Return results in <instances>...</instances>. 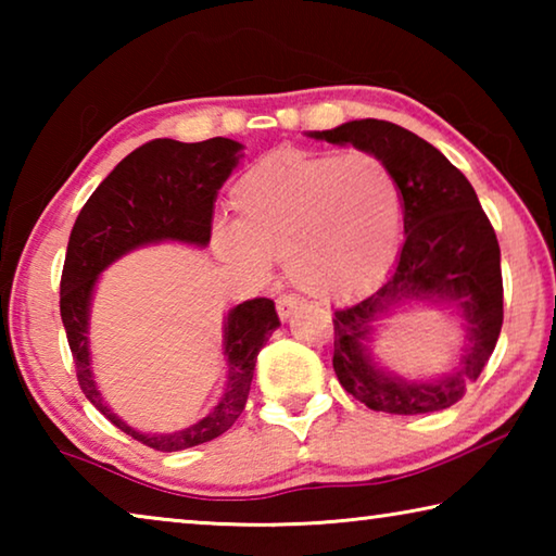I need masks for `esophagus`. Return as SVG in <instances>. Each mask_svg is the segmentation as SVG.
I'll list each match as a JSON object with an SVG mask.
<instances>
[{
    "mask_svg": "<svg viewBox=\"0 0 556 556\" xmlns=\"http://www.w3.org/2000/svg\"><path fill=\"white\" fill-rule=\"evenodd\" d=\"M301 306V299L294 296V294H281L277 299V314L281 321H287V318L296 312V308Z\"/></svg>",
    "mask_w": 556,
    "mask_h": 556,
    "instance_id": "1",
    "label": "esophagus"
}]
</instances>
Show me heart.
<instances>
[{
	"label": "heart",
	"instance_id": "1",
	"mask_svg": "<svg viewBox=\"0 0 556 556\" xmlns=\"http://www.w3.org/2000/svg\"><path fill=\"white\" fill-rule=\"evenodd\" d=\"M235 223H218L223 260L262 275L285 260L287 275L316 299H348L370 289L397 252L402 193L378 154L341 156L281 147L235 181Z\"/></svg>",
	"mask_w": 556,
	"mask_h": 556
}]
</instances>
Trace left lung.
Masks as SVG:
<instances>
[{"label":"left lung","instance_id":"left-lung-1","mask_svg":"<svg viewBox=\"0 0 556 556\" xmlns=\"http://www.w3.org/2000/svg\"><path fill=\"white\" fill-rule=\"evenodd\" d=\"M312 137L378 154L402 193L404 244L380 289L333 314V370L348 394L388 414L446 409L493 355L503 326L501 244L468 178L425 139L384 119H353ZM404 300H448L467 321L462 368L425 386L388 379L362 353L371 324Z\"/></svg>","mask_w":556,"mask_h":556}]
</instances>
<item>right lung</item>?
Listing matches in <instances>:
<instances>
[{
    "label": "right lung",
    "instance_id": "right-lung-1",
    "mask_svg": "<svg viewBox=\"0 0 556 556\" xmlns=\"http://www.w3.org/2000/svg\"><path fill=\"white\" fill-rule=\"evenodd\" d=\"M240 144L225 137L184 144L152 139L112 168L75 218L61 275V318L75 375L86 397L117 429L154 451H181L228 431L250 394L257 353L279 326L275 301L257 296L235 306L225 326L228 388L208 417L166 437L142 434L117 419L102 402L90 372L88 306L96 279L110 262L147 242L181 240L208 244L220 186L238 164Z\"/></svg>",
    "mask_w": 556,
    "mask_h": 556
}]
</instances>
